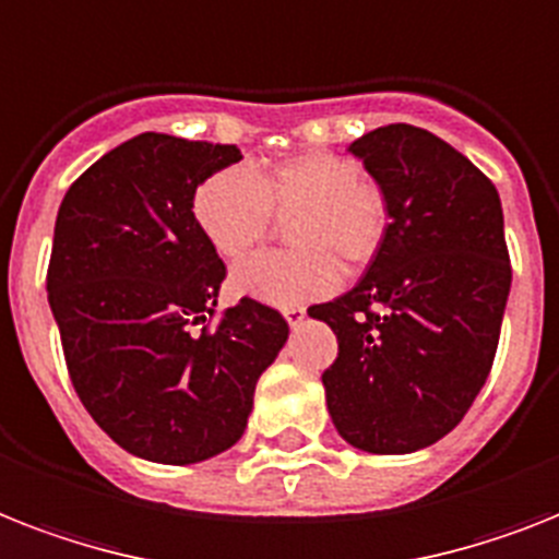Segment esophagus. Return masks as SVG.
<instances>
[{
    "mask_svg": "<svg viewBox=\"0 0 559 559\" xmlns=\"http://www.w3.org/2000/svg\"><path fill=\"white\" fill-rule=\"evenodd\" d=\"M304 316H307V312H304V307H289V310H284V319H287L289 326L301 324Z\"/></svg>",
    "mask_w": 559,
    "mask_h": 559,
    "instance_id": "esophagus-1",
    "label": "esophagus"
}]
</instances>
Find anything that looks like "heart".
<instances>
[{
	"mask_svg": "<svg viewBox=\"0 0 559 559\" xmlns=\"http://www.w3.org/2000/svg\"><path fill=\"white\" fill-rule=\"evenodd\" d=\"M194 226L224 261H240L287 221L295 249L266 252L233 272L240 295L272 307H304L333 293L344 270H365L390 233L388 194L356 157L310 152L266 169H224L192 194Z\"/></svg>",
	"mask_w": 559,
	"mask_h": 559,
	"instance_id": "heart-1",
	"label": "heart"
}]
</instances>
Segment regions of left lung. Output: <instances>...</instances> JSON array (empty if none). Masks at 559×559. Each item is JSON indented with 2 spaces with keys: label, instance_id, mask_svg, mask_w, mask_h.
I'll return each mask as SVG.
<instances>
[{
  "label": "left lung",
  "instance_id": "left-lung-1",
  "mask_svg": "<svg viewBox=\"0 0 559 559\" xmlns=\"http://www.w3.org/2000/svg\"><path fill=\"white\" fill-rule=\"evenodd\" d=\"M350 152L388 194L390 233L350 293L307 312L338 338L321 376L335 430L367 453H411L451 433L491 373L511 289L500 194L405 122Z\"/></svg>",
  "mask_w": 559,
  "mask_h": 559
}]
</instances>
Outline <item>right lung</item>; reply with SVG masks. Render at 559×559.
I'll return each mask as SVG.
<instances>
[{
  "instance_id": "right-lung-1",
  "label": "right lung",
  "mask_w": 559,
  "mask_h": 559,
  "mask_svg": "<svg viewBox=\"0 0 559 559\" xmlns=\"http://www.w3.org/2000/svg\"><path fill=\"white\" fill-rule=\"evenodd\" d=\"M238 160L235 146L146 131L88 166L57 212L48 304L68 376L140 460L189 465L233 448L289 335L255 298L215 319L226 266L194 226L192 194Z\"/></svg>"
}]
</instances>
